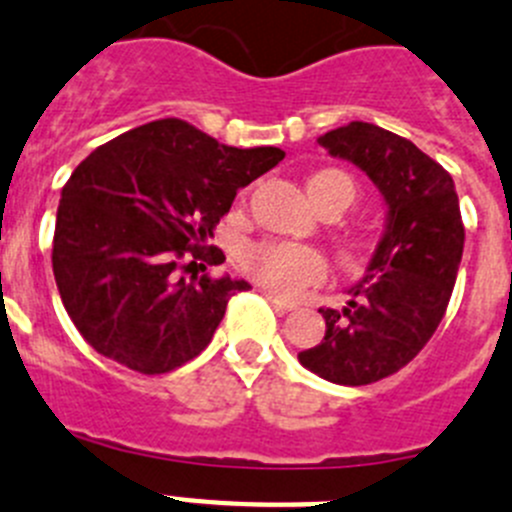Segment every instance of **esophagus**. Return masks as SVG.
<instances>
[{
  "mask_svg": "<svg viewBox=\"0 0 512 512\" xmlns=\"http://www.w3.org/2000/svg\"><path fill=\"white\" fill-rule=\"evenodd\" d=\"M262 296L267 298V301L273 303L275 308H280V311H296V303H290V301H285V298H280L278 293H273V290H267V288H262Z\"/></svg>",
  "mask_w": 512,
  "mask_h": 512,
  "instance_id": "obj_1",
  "label": "esophagus"
}]
</instances>
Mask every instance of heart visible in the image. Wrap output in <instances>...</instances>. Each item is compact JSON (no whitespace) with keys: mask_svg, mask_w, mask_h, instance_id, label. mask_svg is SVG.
<instances>
[{"mask_svg":"<svg viewBox=\"0 0 512 512\" xmlns=\"http://www.w3.org/2000/svg\"><path fill=\"white\" fill-rule=\"evenodd\" d=\"M308 193L321 211L334 204L347 209L354 201V183L339 170H321L308 178ZM242 265L262 288L280 296H296L326 275V260L321 252L285 239H265L250 245L242 255Z\"/></svg>","mask_w":512,"mask_h":512,"instance_id":"obj_1","label":"heart"}]
</instances>
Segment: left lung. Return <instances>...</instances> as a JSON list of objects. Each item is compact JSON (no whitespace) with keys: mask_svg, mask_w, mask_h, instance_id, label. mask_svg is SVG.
Returning a JSON list of instances; mask_svg holds the SVG:
<instances>
[{"mask_svg":"<svg viewBox=\"0 0 512 512\" xmlns=\"http://www.w3.org/2000/svg\"><path fill=\"white\" fill-rule=\"evenodd\" d=\"M334 158L367 173L388 206L385 232L342 311L319 308L326 334L298 354L336 385H370L405 367L444 319L464 250L454 181L411 140L370 122L319 137Z\"/></svg>","mask_w":512,"mask_h":512,"instance_id":"left-lung-1","label":"left lung"}]
</instances>
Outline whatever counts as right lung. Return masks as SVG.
<instances>
[{
	"mask_svg": "<svg viewBox=\"0 0 512 512\" xmlns=\"http://www.w3.org/2000/svg\"><path fill=\"white\" fill-rule=\"evenodd\" d=\"M280 147H229L168 117L114 137L71 173L55 216L53 275L68 316L104 357L163 375L209 347L247 280L181 278V260L219 265L206 239L239 188Z\"/></svg>",
	"mask_w": 512,
	"mask_h": 512,
	"instance_id": "obj_1",
	"label": "right lung"
}]
</instances>
